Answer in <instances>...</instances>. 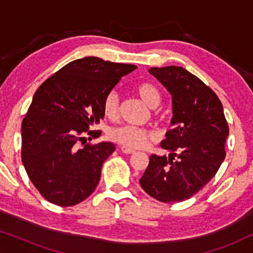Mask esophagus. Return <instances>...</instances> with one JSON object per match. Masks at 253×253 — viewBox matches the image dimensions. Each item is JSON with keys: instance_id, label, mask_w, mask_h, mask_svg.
<instances>
[{"instance_id": "esophagus-1", "label": "esophagus", "mask_w": 253, "mask_h": 253, "mask_svg": "<svg viewBox=\"0 0 253 253\" xmlns=\"http://www.w3.org/2000/svg\"><path fill=\"white\" fill-rule=\"evenodd\" d=\"M121 151L123 152V153H126V154H132V153H134V150H132V148H129V147H126V146H122L121 147Z\"/></svg>"}]
</instances>
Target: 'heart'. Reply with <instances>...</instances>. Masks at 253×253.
<instances>
[{"label": "heart", "instance_id": "obj_1", "mask_svg": "<svg viewBox=\"0 0 253 253\" xmlns=\"http://www.w3.org/2000/svg\"><path fill=\"white\" fill-rule=\"evenodd\" d=\"M136 92L139 98L150 107L155 108L161 102V93L157 86L151 83H141L137 85ZM120 99L119 94L115 91H110L105 96L102 103V109L106 117L110 120H115L119 115ZM110 139L116 141L123 146L129 148H141L146 146L148 141L153 139V133L143 127L133 126H122L113 127L109 131Z\"/></svg>", "mask_w": 253, "mask_h": 253}]
</instances>
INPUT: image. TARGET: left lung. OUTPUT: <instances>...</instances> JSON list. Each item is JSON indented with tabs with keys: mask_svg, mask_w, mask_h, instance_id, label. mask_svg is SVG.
<instances>
[{
	"mask_svg": "<svg viewBox=\"0 0 253 253\" xmlns=\"http://www.w3.org/2000/svg\"><path fill=\"white\" fill-rule=\"evenodd\" d=\"M148 72L171 95L172 129L161 141L170 154H152L139 182L159 202L178 203L196 195L219 170L229 127L217 95L186 69L170 65Z\"/></svg>",
	"mask_w": 253,
	"mask_h": 253,
	"instance_id": "left-lung-1",
	"label": "left lung"
}]
</instances>
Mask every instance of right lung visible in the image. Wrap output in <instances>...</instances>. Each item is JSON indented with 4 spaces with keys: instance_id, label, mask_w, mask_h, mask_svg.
I'll return each mask as SVG.
<instances>
[{
    "instance_id": "1",
    "label": "right lung",
    "mask_w": 253,
    "mask_h": 253,
    "mask_svg": "<svg viewBox=\"0 0 253 253\" xmlns=\"http://www.w3.org/2000/svg\"><path fill=\"white\" fill-rule=\"evenodd\" d=\"M136 69L88 56L64 65L37 89L22 123V161L31 182L49 203L74 206L95 190L115 145L86 144L84 134H101L88 129L105 117L103 99Z\"/></svg>"
}]
</instances>
